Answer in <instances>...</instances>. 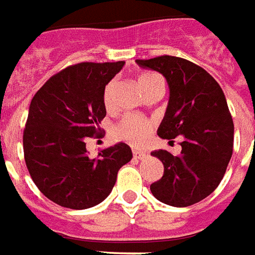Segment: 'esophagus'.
<instances>
[{"label": "esophagus", "instance_id": "obj_1", "mask_svg": "<svg viewBox=\"0 0 255 255\" xmlns=\"http://www.w3.org/2000/svg\"><path fill=\"white\" fill-rule=\"evenodd\" d=\"M133 156H134L135 159H138V160H142V159L146 157V152L140 149H133Z\"/></svg>", "mask_w": 255, "mask_h": 255}]
</instances>
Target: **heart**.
<instances>
[{"label":"heart","mask_w":255,"mask_h":255,"mask_svg":"<svg viewBox=\"0 0 255 255\" xmlns=\"http://www.w3.org/2000/svg\"><path fill=\"white\" fill-rule=\"evenodd\" d=\"M137 84L145 95H149L156 89H163V80L159 74L153 72H141L137 76ZM115 89H117L115 81H110L109 84L106 85L105 92H103V103L107 110L113 109L114 106ZM150 131H152L150 121L138 115L128 114L114 126L113 134L115 138L126 141L131 145H142L148 140Z\"/></svg>","instance_id":"obj_1"}]
</instances>
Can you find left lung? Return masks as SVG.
Segmentation results:
<instances>
[{
  "mask_svg": "<svg viewBox=\"0 0 255 255\" xmlns=\"http://www.w3.org/2000/svg\"><path fill=\"white\" fill-rule=\"evenodd\" d=\"M135 62L161 73L168 83L170 100L159 137L170 142L183 137L179 155L163 149L150 153L164 166V174L150 185V191L171 206L200 202L219 186L232 156L234 122L224 92L205 69L187 59L161 55Z\"/></svg>",
  "mask_w": 255,
  "mask_h": 255,
  "instance_id": "1",
  "label": "left lung"
}]
</instances>
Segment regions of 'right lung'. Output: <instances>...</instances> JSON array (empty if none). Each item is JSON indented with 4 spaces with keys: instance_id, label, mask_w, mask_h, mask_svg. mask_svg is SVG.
<instances>
[{
    "instance_id": "right-lung-1",
    "label": "right lung",
    "mask_w": 255,
    "mask_h": 255,
    "mask_svg": "<svg viewBox=\"0 0 255 255\" xmlns=\"http://www.w3.org/2000/svg\"><path fill=\"white\" fill-rule=\"evenodd\" d=\"M125 65L80 62L50 77L31 100L23 134L24 159L33 183L49 200L87 209L109 196L117 174L131 160L125 142L89 157L85 141L102 137L106 85Z\"/></svg>"
}]
</instances>
